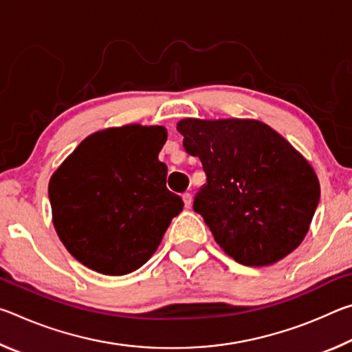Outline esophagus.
<instances>
[{
	"mask_svg": "<svg viewBox=\"0 0 352 352\" xmlns=\"http://www.w3.org/2000/svg\"><path fill=\"white\" fill-rule=\"evenodd\" d=\"M183 199V204H184V208H190V204H192V195H190L189 192H184L182 195Z\"/></svg>",
	"mask_w": 352,
	"mask_h": 352,
	"instance_id": "34e87169",
	"label": "esophagus"
}]
</instances>
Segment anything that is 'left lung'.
Instances as JSON below:
<instances>
[{
  "label": "left lung",
  "instance_id": "obj_1",
  "mask_svg": "<svg viewBox=\"0 0 352 352\" xmlns=\"http://www.w3.org/2000/svg\"><path fill=\"white\" fill-rule=\"evenodd\" d=\"M177 130L206 174L194 211L226 254L262 267L300 245L318 206L320 183L289 141L254 119L186 118Z\"/></svg>",
  "mask_w": 352,
  "mask_h": 352
}]
</instances>
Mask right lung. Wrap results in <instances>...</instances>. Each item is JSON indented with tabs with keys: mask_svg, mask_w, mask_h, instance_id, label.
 Segmentation results:
<instances>
[{
	"mask_svg": "<svg viewBox=\"0 0 352 352\" xmlns=\"http://www.w3.org/2000/svg\"><path fill=\"white\" fill-rule=\"evenodd\" d=\"M168 132L140 124L83 140L50 180L52 222L74 258L102 275L138 270L183 211L158 160Z\"/></svg>",
	"mask_w": 352,
	"mask_h": 352,
	"instance_id": "1",
	"label": "right lung"
}]
</instances>
